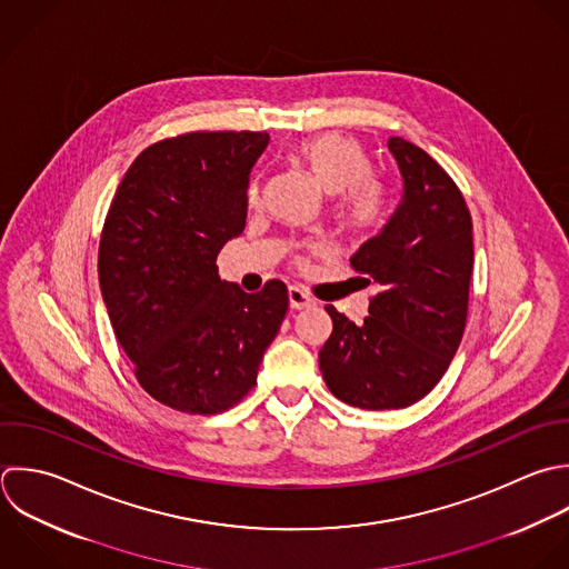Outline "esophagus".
<instances>
[{
  "label": "esophagus",
  "instance_id": "1",
  "mask_svg": "<svg viewBox=\"0 0 569 569\" xmlns=\"http://www.w3.org/2000/svg\"><path fill=\"white\" fill-rule=\"evenodd\" d=\"M288 301H290L292 310H308V308L315 306V299L308 292H303L301 288H297V286H290Z\"/></svg>",
  "mask_w": 569,
  "mask_h": 569
}]
</instances>
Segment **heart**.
I'll return each mask as SVG.
<instances>
[{"instance_id": "obj_1", "label": "heart", "mask_w": 569, "mask_h": 569, "mask_svg": "<svg viewBox=\"0 0 569 569\" xmlns=\"http://www.w3.org/2000/svg\"><path fill=\"white\" fill-rule=\"evenodd\" d=\"M290 159L303 168L310 179L328 194H335L332 219L352 234L368 237L377 232L388 214V188L370 170L366 150L339 132H321L292 146ZM259 199V183L250 188V203Z\"/></svg>"}]
</instances>
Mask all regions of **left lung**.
<instances>
[{
  "mask_svg": "<svg viewBox=\"0 0 569 569\" xmlns=\"http://www.w3.org/2000/svg\"><path fill=\"white\" fill-rule=\"evenodd\" d=\"M388 148L401 203L350 259L379 292L359 326L326 306L332 335L319 352L330 392L363 410L408 408L441 381L463 339L475 268L472 217L455 179L403 137Z\"/></svg>",
  "mask_w": 569,
  "mask_h": 569,
  "instance_id": "8db88e82",
  "label": "left lung"
}]
</instances>
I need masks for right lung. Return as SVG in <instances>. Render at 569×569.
<instances>
[{
  "label": "right lung",
  "mask_w": 569,
  "mask_h": 569,
  "mask_svg": "<svg viewBox=\"0 0 569 569\" xmlns=\"http://www.w3.org/2000/svg\"><path fill=\"white\" fill-rule=\"evenodd\" d=\"M270 141L254 130L161 139L130 163L99 239V286L139 386L186 415H219L257 386L288 288L246 295L217 254L246 228L252 166Z\"/></svg>",
  "instance_id": "1"
}]
</instances>
